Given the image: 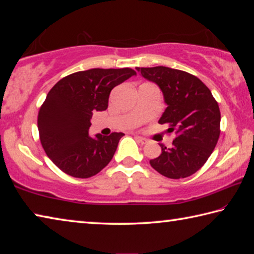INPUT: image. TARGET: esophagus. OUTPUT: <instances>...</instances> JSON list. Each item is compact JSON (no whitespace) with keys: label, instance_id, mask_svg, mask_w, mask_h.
Here are the masks:
<instances>
[{"label":"esophagus","instance_id":"obj_1","mask_svg":"<svg viewBox=\"0 0 254 254\" xmlns=\"http://www.w3.org/2000/svg\"><path fill=\"white\" fill-rule=\"evenodd\" d=\"M136 139H137L140 144H146L149 142V140H147L145 137H142V136H136Z\"/></svg>","mask_w":254,"mask_h":254}]
</instances>
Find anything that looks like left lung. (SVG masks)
<instances>
[{"label":"left lung","instance_id":"obj_1","mask_svg":"<svg viewBox=\"0 0 254 254\" xmlns=\"http://www.w3.org/2000/svg\"><path fill=\"white\" fill-rule=\"evenodd\" d=\"M163 93L167 108L159 124L176 132L173 146L150 160L159 174L171 179L189 177L204 165L220 135V110L211 91L190 73L168 67L137 68Z\"/></svg>","mask_w":254,"mask_h":254}]
</instances>
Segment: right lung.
Listing matches in <instances>:
<instances>
[{"mask_svg": "<svg viewBox=\"0 0 254 254\" xmlns=\"http://www.w3.org/2000/svg\"><path fill=\"white\" fill-rule=\"evenodd\" d=\"M134 75L130 68H94L73 72L51 88L38 112L37 127L46 155L64 173L89 178L111 161L125 134L91 137V118L93 112L107 110L111 89Z\"/></svg>", "mask_w": 254, "mask_h": 254, "instance_id": "1", "label": "right lung"}]
</instances>
